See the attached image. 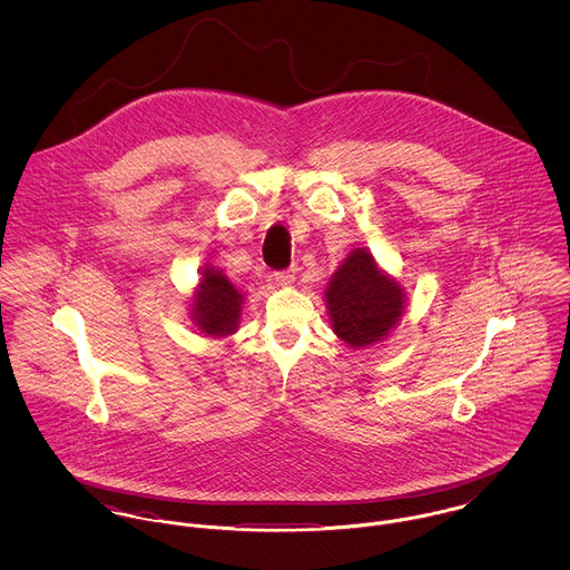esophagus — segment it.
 I'll use <instances>...</instances> for the list:
<instances>
[{
	"label": "esophagus",
	"mask_w": 570,
	"mask_h": 570,
	"mask_svg": "<svg viewBox=\"0 0 570 570\" xmlns=\"http://www.w3.org/2000/svg\"><path fill=\"white\" fill-rule=\"evenodd\" d=\"M296 281V269H283L274 274V283L276 285H292Z\"/></svg>",
	"instance_id": "1"
}]
</instances>
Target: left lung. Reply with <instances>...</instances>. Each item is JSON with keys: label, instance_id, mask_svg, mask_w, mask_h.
<instances>
[{"label": "left lung", "instance_id": "8db88e82", "mask_svg": "<svg viewBox=\"0 0 570 570\" xmlns=\"http://www.w3.org/2000/svg\"><path fill=\"white\" fill-rule=\"evenodd\" d=\"M333 333L351 348L382 342L406 312L404 287L386 274L366 247H355L325 289Z\"/></svg>", "mask_w": 570, "mask_h": 570}]
</instances>
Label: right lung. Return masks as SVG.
Here are the masks:
<instances>
[{
  "label": "right lung",
  "mask_w": 570,
  "mask_h": 570,
  "mask_svg": "<svg viewBox=\"0 0 570 570\" xmlns=\"http://www.w3.org/2000/svg\"><path fill=\"white\" fill-rule=\"evenodd\" d=\"M202 278L190 298V321L199 333L210 337H228L239 331L244 294L217 267L204 265Z\"/></svg>",
  "instance_id": "1"
}]
</instances>
